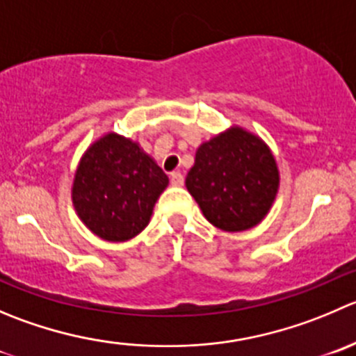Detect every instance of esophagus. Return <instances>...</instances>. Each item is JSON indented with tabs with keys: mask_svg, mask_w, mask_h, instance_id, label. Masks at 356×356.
<instances>
[{
	"mask_svg": "<svg viewBox=\"0 0 356 356\" xmlns=\"http://www.w3.org/2000/svg\"><path fill=\"white\" fill-rule=\"evenodd\" d=\"M170 182L174 186H182L184 184V175L181 172H172L170 174Z\"/></svg>",
	"mask_w": 356,
	"mask_h": 356,
	"instance_id": "34e87169",
	"label": "esophagus"
}]
</instances>
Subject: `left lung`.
Returning <instances> with one entry per match:
<instances>
[{"instance_id":"8db88e82","label":"left lung","mask_w":356,"mask_h":356,"mask_svg":"<svg viewBox=\"0 0 356 356\" xmlns=\"http://www.w3.org/2000/svg\"><path fill=\"white\" fill-rule=\"evenodd\" d=\"M280 174L262 139L231 127L198 147L186 188L203 216L222 231L257 226L277 198Z\"/></svg>"}]
</instances>
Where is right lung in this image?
I'll use <instances>...</instances> for the list:
<instances>
[{"label": "right lung", "instance_id": "add662e5", "mask_svg": "<svg viewBox=\"0 0 356 356\" xmlns=\"http://www.w3.org/2000/svg\"><path fill=\"white\" fill-rule=\"evenodd\" d=\"M168 177L140 146L118 134L95 140L79 160L72 205L88 229L108 241H127L149 224Z\"/></svg>", "mask_w": 356, "mask_h": 356}]
</instances>
